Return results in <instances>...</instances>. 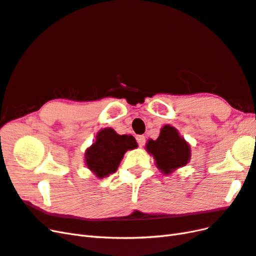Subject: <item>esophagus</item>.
<instances>
[{
    "label": "esophagus",
    "mask_w": 256,
    "mask_h": 256,
    "mask_svg": "<svg viewBox=\"0 0 256 256\" xmlns=\"http://www.w3.org/2000/svg\"><path fill=\"white\" fill-rule=\"evenodd\" d=\"M136 140H137V142H138V146L142 147L144 145H145V142H146V137L144 136V135H138V136L136 137Z\"/></svg>",
    "instance_id": "esophagus-1"
}]
</instances>
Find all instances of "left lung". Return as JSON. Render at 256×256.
Listing matches in <instances>:
<instances>
[{
	"instance_id": "1",
	"label": "left lung",
	"mask_w": 256,
	"mask_h": 256,
	"mask_svg": "<svg viewBox=\"0 0 256 256\" xmlns=\"http://www.w3.org/2000/svg\"><path fill=\"white\" fill-rule=\"evenodd\" d=\"M146 150L154 158L156 168L166 175L185 166L190 160L189 144L180 135L178 130L168 124L161 128L158 138L147 142Z\"/></svg>"
}]
</instances>
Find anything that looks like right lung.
Segmentation results:
<instances>
[{
  "label": "right lung",
  "instance_id": "1",
  "mask_svg": "<svg viewBox=\"0 0 256 256\" xmlns=\"http://www.w3.org/2000/svg\"><path fill=\"white\" fill-rule=\"evenodd\" d=\"M137 147L132 135H119L106 128L98 132L96 142L85 152V164L98 178L114 173L124 154Z\"/></svg>",
  "mask_w": 256,
  "mask_h": 256
}]
</instances>
